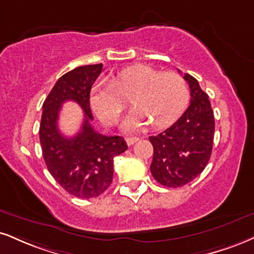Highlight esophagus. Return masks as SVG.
<instances>
[{
  "instance_id": "esophagus-1",
  "label": "esophagus",
  "mask_w": 254,
  "mask_h": 254,
  "mask_svg": "<svg viewBox=\"0 0 254 254\" xmlns=\"http://www.w3.org/2000/svg\"><path fill=\"white\" fill-rule=\"evenodd\" d=\"M136 141H139V137H127L126 139V142H127V145L128 146H132V145H134V143H135Z\"/></svg>"
}]
</instances>
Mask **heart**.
I'll return each instance as SVG.
<instances>
[{"instance_id":"1","label":"heart","mask_w":254,"mask_h":254,"mask_svg":"<svg viewBox=\"0 0 254 254\" xmlns=\"http://www.w3.org/2000/svg\"><path fill=\"white\" fill-rule=\"evenodd\" d=\"M190 99L187 82L177 73H161L146 65L125 68L112 82L100 81L92 87L90 107L107 125H115L130 101L134 109L122 128L133 132L145 127L162 128L173 124Z\"/></svg>"}]
</instances>
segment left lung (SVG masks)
Segmentation results:
<instances>
[{
	"instance_id": "left-lung-1",
	"label": "left lung",
	"mask_w": 254,
	"mask_h": 254,
	"mask_svg": "<svg viewBox=\"0 0 254 254\" xmlns=\"http://www.w3.org/2000/svg\"><path fill=\"white\" fill-rule=\"evenodd\" d=\"M184 79L190 89L189 108L171 127L149 136L154 149L151 173L159 184L172 189L195 179L207 165L213 147L214 115L208 95L190 74Z\"/></svg>"
}]
</instances>
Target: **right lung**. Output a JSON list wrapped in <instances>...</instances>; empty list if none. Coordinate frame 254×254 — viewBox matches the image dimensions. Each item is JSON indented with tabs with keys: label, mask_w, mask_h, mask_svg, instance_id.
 <instances>
[{
	"label": "right lung",
	"mask_w": 254,
	"mask_h": 254,
	"mask_svg": "<svg viewBox=\"0 0 254 254\" xmlns=\"http://www.w3.org/2000/svg\"><path fill=\"white\" fill-rule=\"evenodd\" d=\"M102 64L81 65L56 81L42 106L40 142L52 177L71 195L81 199L99 196L113 180L114 158L127 149L121 136H106L94 130L89 105L93 83ZM65 101L76 102L85 112L80 132L67 138L58 130V113Z\"/></svg>",
	"instance_id": "right-lung-1"
}]
</instances>
